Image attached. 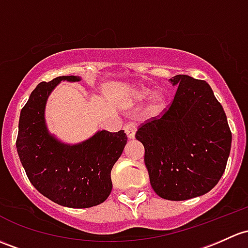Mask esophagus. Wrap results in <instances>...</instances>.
I'll return each mask as SVG.
<instances>
[{"label": "esophagus", "mask_w": 248, "mask_h": 248, "mask_svg": "<svg viewBox=\"0 0 248 248\" xmlns=\"http://www.w3.org/2000/svg\"><path fill=\"white\" fill-rule=\"evenodd\" d=\"M124 132H126L128 139H133L135 137V132H137V124H133V122H129L124 126Z\"/></svg>", "instance_id": "esophagus-1"}]
</instances>
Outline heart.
<instances>
[{
  "label": "heart",
  "mask_w": 248,
  "mask_h": 248,
  "mask_svg": "<svg viewBox=\"0 0 248 248\" xmlns=\"http://www.w3.org/2000/svg\"><path fill=\"white\" fill-rule=\"evenodd\" d=\"M133 98H134L137 102L140 101H144L146 98H148L151 95V97L148 100L147 111L148 115L151 116H159L160 114L164 113L166 108V95L163 91H157V93H153V90L151 88L145 87V85H135L132 90Z\"/></svg>",
  "instance_id": "1"
}]
</instances>
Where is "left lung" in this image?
I'll return each instance as SVG.
<instances>
[{"instance_id":"8db88e82","label":"left lung","mask_w":248,"mask_h":248,"mask_svg":"<svg viewBox=\"0 0 248 248\" xmlns=\"http://www.w3.org/2000/svg\"><path fill=\"white\" fill-rule=\"evenodd\" d=\"M176 95L170 108L146 122L135 138L145 147V165L158 196L184 201L218 183L231 152L227 116L205 80L170 78Z\"/></svg>"}]
</instances>
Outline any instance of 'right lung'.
<instances>
[{"mask_svg":"<svg viewBox=\"0 0 248 248\" xmlns=\"http://www.w3.org/2000/svg\"><path fill=\"white\" fill-rule=\"evenodd\" d=\"M78 76H62L41 82L20 113L16 148L33 186L57 204L90 208L108 199L110 172L127 144L126 133H97L70 145L48 132L45 108L49 93L62 82H79Z\"/></svg>","mask_w":248,"mask_h":248,"instance_id":"1","label":"right lung"}]
</instances>
